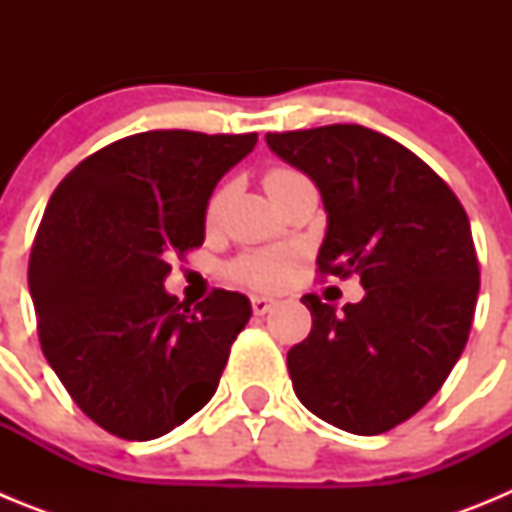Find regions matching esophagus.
I'll list each match as a JSON object with an SVG mask.
<instances>
[{
    "mask_svg": "<svg viewBox=\"0 0 512 512\" xmlns=\"http://www.w3.org/2000/svg\"><path fill=\"white\" fill-rule=\"evenodd\" d=\"M277 305V300L274 297H266V295H253L251 297V307L256 315H266V312L271 310V307Z\"/></svg>",
    "mask_w": 512,
    "mask_h": 512,
    "instance_id": "esophagus-1",
    "label": "esophagus"
}]
</instances>
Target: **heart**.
Segmentation results:
<instances>
[{"mask_svg":"<svg viewBox=\"0 0 512 512\" xmlns=\"http://www.w3.org/2000/svg\"><path fill=\"white\" fill-rule=\"evenodd\" d=\"M287 174H295V171L274 169L269 171L266 182H274V179ZM220 205H223V194H215L210 202V210H207V217H210V220H215L217 212H220ZM289 274H292V253L287 251H253L241 256V259L230 266V277H233L235 282L248 284V287L256 289L282 287L289 279Z\"/></svg>","mask_w":512,"mask_h":512,"instance_id":"obj_1","label":"heart"}]
</instances>
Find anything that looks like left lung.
<instances>
[{"label":"left lung","instance_id":"obj_1","mask_svg":"<svg viewBox=\"0 0 512 512\" xmlns=\"http://www.w3.org/2000/svg\"><path fill=\"white\" fill-rule=\"evenodd\" d=\"M266 146L323 197L320 274H359L364 287L343 310L302 297L312 330L287 354L295 395L341 431H390L441 390L467 346L479 295L467 212L431 166L377 130L266 133Z\"/></svg>","mask_w":512,"mask_h":512}]
</instances>
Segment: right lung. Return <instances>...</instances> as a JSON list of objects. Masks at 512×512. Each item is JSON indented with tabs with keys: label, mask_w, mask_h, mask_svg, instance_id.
Segmentation results:
<instances>
[{
	"label": "right lung",
	"mask_w": 512,
	"mask_h": 512,
	"mask_svg": "<svg viewBox=\"0 0 512 512\" xmlns=\"http://www.w3.org/2000/svg\"><path fill=\"white\" fill-rule=\"evenodd\" d=\"M259 135L151 130L84 158L56 187L30 253L40 346L74 402L112 436L151 441L215 395L251 318L241 292L189 307L169 259L202 246L217 182Z\"/></svg>",
	"instance_id": "1"
}]
</instances>
